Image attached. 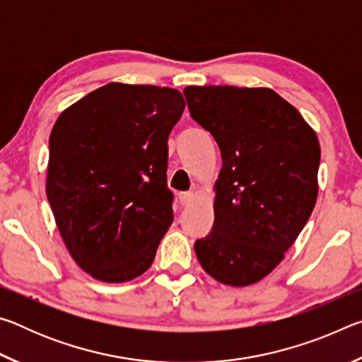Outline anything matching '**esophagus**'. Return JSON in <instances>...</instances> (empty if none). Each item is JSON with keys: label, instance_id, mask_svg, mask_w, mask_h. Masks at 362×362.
Instances as JSON below:
<instances>
[{"label": "esophagus", "instance_id": "34e87169", "mask_svg": "<svg viewBox=\"0 0 362 362\" xmlns=\"http://www.w3.org/2000/svg\"><path fill=\"white\" fill-rule=\"evenodd\" d=\"M194 193L193 192H187V193H180L179 194V201H180V204L182 206H188V204H192L193 201H194Z\"/></svg>", "mask_w": 362, "mask_h": 362}]
</instances>
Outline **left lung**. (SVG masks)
<instances>
[{
    "mask_svg": "<svg viewBox=\"0 0 362 362\" xmlns=\"http://www.w3.org/2000/svg\"><path fill=\"white\" fill-rule=\"evenodd\" d=\"M193 119L222 155L214 226L194 243L204 272L244 287L283 262L317 198L320 140L296 107L269 88L188 86Z\"/></svg>",
    "mask_w": 362,
    "mask_h": 362,
    "instance_id": "obj_1",
    "label": "left lung"
}]
</instances>
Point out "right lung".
<instances>
[{"label":"right lung","mask_w":362,"mask_h":362,"mask_svg":"<svg viewBox=\"0 0 362 362\" xmlns=\"http://www.w3.org/2000/svg\"><path fill=\"white\" fill-rule=\"evenodd\" d=\"M180 90L108 83L65 108L49 137L46 194L65 247L90 276L126 283L174 220L168 139Z\"/></svg>","instance_id":"1"}]
</instances>
